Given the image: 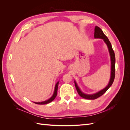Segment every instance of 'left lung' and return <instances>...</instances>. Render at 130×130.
<instances>
[{
	"instance_id": "obj_1",
	"label": "left lung",
	"mask_w": 130,
	"mask_h": 130,
	"mask_svg": "<svg viewBox=\"0 0 130 130\" xmlns=\"http://www.w3.org/2000/svg\"><path fill=\"white\" fill-rule=\"evenodd\" d=\"M94 37L95 38H102L103 39L104 42L106 43V44H107L108 50L109 52L110 56H111V78L109 82V84L107 85V87L105 88L104 89L101 90V91L98 92L97 93L92 94V95H88V94H85L82 93L81 90L78 88L77 86L76 82L75 81V86L76 89L77 90V92L80 96L82 98H84L88 100H94L96 99L97 98L103 95V94L107 91L108 89L112 86L113 82L114 81L115 78V64H116V57H115V52L113 50V48L112 47V45L111 42H109V40L107 36L104 34L103 31L99 27L95 26V29H94Z\"/></svg>"
}]
</instances>
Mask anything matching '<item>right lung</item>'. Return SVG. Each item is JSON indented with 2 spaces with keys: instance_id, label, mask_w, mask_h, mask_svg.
Returning a JSON list of instances; mask_svg holds the SVG:
<instances>
[{
  "instance_id": "add662e5",
  "label": "right lung",
  "mask_w": 130,
  "mask_h": 130,
  "mask_svg": "<svg viewBox=\"0 0 130 130\" xmlns=\"http://www.w3.org/2000/svg\"><path fill=\"white\" fill-rule=\"evenodd\" d=\"M58 83L59 82H57V84H56L55 85V90H54V93L53 94V96L51 97L49 99L45 101H43V102H41V103H34L35 104H38V105H45V104H47L48 103H51V102L53 101L54 99L55 98H56V95H57V88H58Z\"/></svg>"
}]
</instances>
